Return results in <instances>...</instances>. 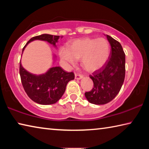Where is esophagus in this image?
I'll use <instances>...</instances> for the list:
<instances>
[{"instance_id":"1","label":"esophagus","mask_w":149,"mask_h":149,"mask_svg":"<svg viewBox=\"0 0 149 149\" xmlns=\"http://www.w3.org/2000/svg\"><path fill=\"white\" fill-rule=\"evenodd\" d=\"M75 79L79 80V79H82L83 75H80V74H75Z\"/></svg>"}]
</instances>
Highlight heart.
Returning <instances> with one entry per match:
<instances>
[{"label": "heart", "instance_id": "b5f03b06", "mask_svg": "<svg viewBox=\"0 0 149 149\" xmlns=\"http://www.w3.org/2000/svg\"><path fill=\"white\" fill-rule=\"evenodd\" d=\"M110 53V43L104 38L77 39L68 49L62 48L60 50V58L67 65L74 66L76 60L81 59L82 67L89 72L101 68L107 62Z\"/></svg>", "mask_w": 149, "mask_h": 149}]
</instances>
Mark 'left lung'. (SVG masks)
<instances>
[{
    "instance_id": "8db88e82",
    "label": "left lung",
    "mask_w": 149,
    "mask_h": 149,
    "mask_svg": "<svg viewBox=\"0 0 149 149\" xmlns=\"http://www.w3.org/2000/svg\"><path fill=\"white\" fill-rule=\"evenodd\" d=\"M111 46L108 60L104 67L94 72L89 77L93 81V88L85 93L91 104H104L116 97L124 81L125 55L119 42L105 35Z\"/></svg>"
}]
</instances>
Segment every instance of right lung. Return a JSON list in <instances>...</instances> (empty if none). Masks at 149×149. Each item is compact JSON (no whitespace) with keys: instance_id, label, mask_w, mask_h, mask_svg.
Masks as SVG:
<instances>
[{"instance_id":"right-lung-1","label":"right lung","mask_w":149,"mask_h":149,"mask_svg":"<svg viewBox=\"0 0 149 149\" xmlns=\"http://www.w3.org/2000/svg\"><path fill=\"white\" fill-rule=\"evenodd\" d=\"M62 38L58 35L42 34L32 37L22 50V54L29 42L35 40L47 41L56 48V42ZM56 56L54 55V61ZM19 74L25 91L34 102L39 104H53L61 99L70 81L74 79L73 72H66L60 66L50 68L45 74H31L24 68L19 62Z\"/></svg>"}]
</instances>
